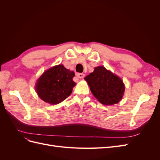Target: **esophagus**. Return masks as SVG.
Segmentation results:
<instances>
[{
    "instance_id": "esophagus-1",
    "label": "esophagus",
    "mask_w": 160,
    "mask_h": 160,
    "mask_svg": "<svg viewBox=\"0 0 160 160\" xmlns=\"http://www.w3.org/2000/svg\"><path fill=\"white\" fill-rule=\"evenodd\" d=\"M77 77H78V78H79V79H83V78H84L85 74H84V73H78V74L77 75Z\"/></svg>"
}]
</instances>
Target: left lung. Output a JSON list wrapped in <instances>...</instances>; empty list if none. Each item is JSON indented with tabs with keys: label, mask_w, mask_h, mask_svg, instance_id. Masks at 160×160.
Here are the masks:
<instances>
[{
	"label": "left lung",
	"mask_w": 160,
	"mask_h": 160,
	"mask_svg": "<svg viewBox=\"0 0 160 160\" xmlns=\"http://www.w3.org/2000/svg\"><path fill=\"white\" fill-rule=\"evenodd\" d=\"M85 79L91 93L101 103L114 105L123 98L125 91L123 81L103 66L95 67L93 72L86 76Z\"/></svg>",
	"instance_id": "obj_1"
}]
</instances>
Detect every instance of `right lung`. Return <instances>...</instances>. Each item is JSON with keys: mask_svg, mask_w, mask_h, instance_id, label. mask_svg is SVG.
<instances>
[{"mask_svg": "<svg viewBox=\"0 0 160 160\" xmlns=\"http://www.w3.org/2000/svg\"><path fill=\"white\" fill-rule=\"evenodd\" d=\"M75 72L62 65L52 67L43 72L37 81L35 89L39 98L46 103L55 105L71 94L75 83Z\"/></svg>", "mask_w": 160, "mask_h": 160, "instance_id": "obj_1", "label": "right lung"}]
</instances>
